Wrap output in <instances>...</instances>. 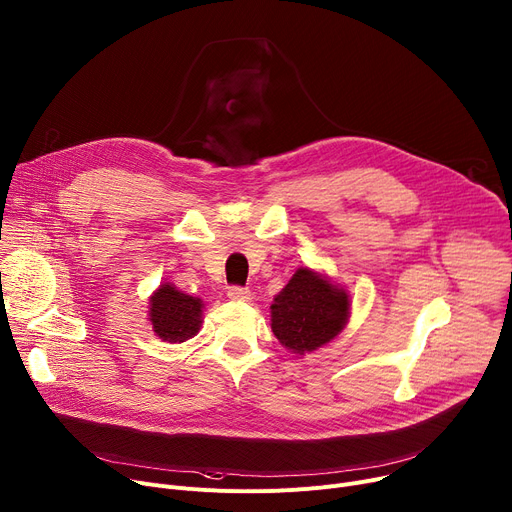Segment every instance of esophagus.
<instances>
[{
  "instance_id": "34e87169",
  "label": "esophagus",
  "mask_w": 512,
  "mask_h": 512,
  "mask_svg": "<svg viewBox=\"0 0 512 512\" xmlns=\"http://www.w3.org/2000/svg\"><path fill=\"white\" fill-rule=\"evenodd\" d=\"M228 298H232V300H251V292L247 288H241V286H232V288H228Z\"/></svg>"
}]
</instances>
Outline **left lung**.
Wrapping results in <instances>:
<instances>
[{
	"instance_id": "left-lung-1",
	"label": "left lung",
	"mask_w": 512,
	"mask_h": 512,
	"mask_svg": "<svg viewBox=\"0 0 512 512\" xmlns=\"http://www.w3.org/2000/svg\"><path fill=\"white\" fill-rule=\"evenodd\" d=\"M352 311L350 292L311 267L294 271L269 306L271 331L292 354L315 352L342 333Z\"/></svg>"
}]
</instances>
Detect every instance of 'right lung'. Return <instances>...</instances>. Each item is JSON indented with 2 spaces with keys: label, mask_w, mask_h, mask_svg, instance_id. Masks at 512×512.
<instances>
[{
  "label": "right lung",
  "mask_w": 512,
  "mask_h": 512,
  "mask_svg": "<svg viewBox=\"0 0 512 512\" xmlns=\"http://www.w3.org/2000/svg\"><path fill=\"white\" fill-rule=\"evenodd\" d=\"M148 321L162 342L183 344L199 333L203 323V300L181 292L175 284H160L148 306Z\"/></svg>",
  "instance_id": "1"
}]
</instances>
